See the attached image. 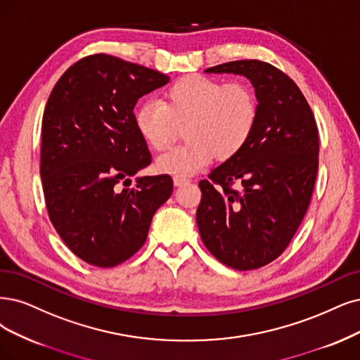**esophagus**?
I'll return each instance as SVG.
<instances>
[{
	"mask_svg": "<svg viewBox=\"0 0 360 360\" xmlns=\"http://www.w3.org/2000/svg\"><path fill=\"white\" fill-rule=\"evenodd\" d=\"M190 182V179L188 178H184V176H175L173 178V184L176 185V187H181V185H185V184H188Z\"/></svg>",
	"mask_w": 360,
	"mask_h": 360,
	"instance_id": "1",
	"label": "esophagus"
}]
</instances>
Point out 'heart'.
Returning <instances> with one entry per match:
<instances>
[{
  "instance_id": "heart-1",
  "label": "heart",
  "mask_w": 360,
  "mask_h": 360,
  "mask_svg": "<svg viewBox=\"0 0 360 360\" xmlns=\"http://www.w3.org/2000/svg\"><path fill=\"white\" fill-rule=\"evenodd\" d=\"M259 102L245 82L225 83L188 75L170 84L162 101H146L135 111V126L153 150L163 151L181 129L187 142L157 160L160 172L188 176L215 158L229 162L243 151L257 129Z\"/></svg>"
}]
</instances>
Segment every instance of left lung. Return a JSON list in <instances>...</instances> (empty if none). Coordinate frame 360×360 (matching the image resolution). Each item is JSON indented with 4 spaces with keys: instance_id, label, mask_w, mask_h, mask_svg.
Instances as JSON below:
<instances>
[{
    "instance_id": "8db88e82",
    "label": "left lung",
    "mask_w": 360,
    "mask_h": 360,
    "mask_svg": "<svg viewBox=\"0 0 360 360\" xmlns=\"http://www.w3.org/2000/svg\"><path fill=\"white\" fill-rule=\"evenodd\" d=\"M206 72L248 77L259 115L243 151L198 182V231L222 264L257 270L283 254L309 209L319 169L316 118L294 79L271 63L234 60Z\"/></svg>"
}]
</instances>
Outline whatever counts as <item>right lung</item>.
<instances>
[{"label": "right lung", "mask_w": 360, "mask_h": 360, "mask_svg": "<svg viewBox=\"0 0 360 360\" xmlns=\"http://www.w3.org/2000/svg\"><path fill=\"white\" fill-rule=\"evenodd\" d=\"M167 82L163 72L96 53L70 66L50 93L39 155L47 214L65 245L90 265L110 269L135 255L173 191L169 175L126 187L151 163L133 108Z\"/></svg>", "instance_id": "1"}]
</instances>
